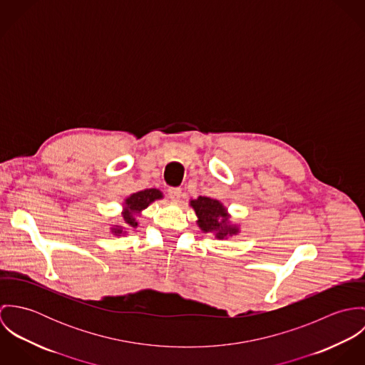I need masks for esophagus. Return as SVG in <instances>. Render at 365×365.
<instances>
[{
	"instance_id": "1",
	"label": "esophagus",
	"mask_w": 365,
	"mask_h": 365,
	"mask_svg": "<svg viewBox=\"0 0 365 365\" xmlns=\"http://www.w3.org/2000/svg\"><path fill=\"white\" fill-rule=\"evenodd\" d=\"M168 198L178 201L181 198V188H168Z\"/></svg>"
}]
</instances>
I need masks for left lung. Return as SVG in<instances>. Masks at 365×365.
<instances>
[{"instance_id": "left-lung-1", "label": "left lung", "mask_w": 365, "mask_h": 365, "mask_svg": "<svg viewBox=\"0 0 365 365\" xmlns=\"http://www.w3.org/2000/svg\"><path fill=\"white\" fill-rule=\"evenodd\" d=\"M190 205L198 216L197 222L202 232L215 233V237L217 239L239 233V227L229 223V215L219 201L208 197H198V200H192Z\"/></svg>"}]
</instances>
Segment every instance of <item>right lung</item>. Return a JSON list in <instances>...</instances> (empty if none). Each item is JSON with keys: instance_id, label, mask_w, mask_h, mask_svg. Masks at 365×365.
<instances>
[{"instance_id": "right-lung-1", "label": "right lung", "mask_w": 365, "mask_h": 365, "mask_svg": "<svg viewBox=\"0 0 365 365\" xmlns=\"http://www.w3.org/2000/svg\"><path fill=\"white\" fill-rule=\"evenodd\" d=\"M163 194L161 191H158L156 188H150V190H145V191H139L136 194H132L129 198L125 200V212L122 213L123 216V226H115L112 227V233L115 235H122L126 233L123 232V227H138V220H136V215L140 213V210L148 208L153 201L161 200Z\"/></svg>"}]
</instances>
